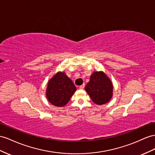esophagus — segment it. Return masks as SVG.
Here are the masks:
<instances>
[{"instance_id": "34e87169", "label": "esophagus", "mask_w": 155, "mask_h": 155, "mask_svg": "<svg viewBox=\"0 0 155 155\" xmlns=\"http://www.w3.org/2000/svg\"><path fill=\"white\" fill-rule=\"evenodd\" d=\"M81 88H84V84H83L81 86Z\"/></svg>"}]
</instances>
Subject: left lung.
<instances>
[{
	"mask_svg": "<svg viewBox=\"0 0 155 155\" xmlns=\"http://www.w3.org/2000/svg\"><path fill=\"white\" fill-rule=\"evenodd\" d=\"M76 90L73 82L65 73L59 72L49 81L46 96L51 104L63 107L69 102Z\"/></svg>",
	"mask_w": 155,
	"mask_h": 155,
	"instance_id": "1",
	"label": "left lung"
}]
</instances>
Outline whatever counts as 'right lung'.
<instances>
[{
    "instance_id": "obj_1",
    "label": "right lung",
    "mask_w": 155,
    "mask_h": 155,
    "mask_svg": "<svg viewBox=\"0 0 155 155\" xmlns=\"http://www.w3.org/2000/svg\"><path fill=\"white\" fill-rule=\"evenodd\" d=\"M85 90L93 102L97 105L106 104L113 96L112 82L103 72H94Z\"/></svg>"
}]
</instances>
